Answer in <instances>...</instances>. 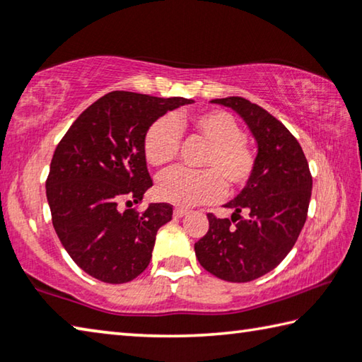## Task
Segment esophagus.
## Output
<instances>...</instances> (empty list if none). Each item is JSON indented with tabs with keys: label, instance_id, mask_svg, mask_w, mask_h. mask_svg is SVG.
<instances>
[{
	"label": "esophagus",
	"instance_id": "esophagus-1",
	"mask_svg": "<svg viewBox=\"0 0 362 362\" xmlns=\"http://www.w3.org/2000/svg\"><path fill=\"white\" fill-rule=\"evenodd\" d=\"M187 214V209H183V207H175L174 209V217L175 218H180V217H183Z\"/></svg>",
	"mask_w": 362,
	"mask_h": 362
}]
</instances>
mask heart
I'll return each mask as SVG.
<instances>
[{
    "mask_svg": "<svg viewBox=\"0 0 362 362\" xmlns=\"http://www.w3.org/2000/svg\"><path fill=\"white\" fill-rule=\"evenodd\" d=\"M187 124L211 144L201 163L206 170H168L158 179L159 198L177 206H196L218 199L223 193V180L230 188L246 185L254 173L255 156L244 142V131L238 121L222 110H212L188 116ZM179 146L180 131L170 116L156 119L145 132L144 153L151 166L163 168L173 163Z\"/></svg>",
    "mask_w": 362,
    "mask_h": 362,
    "instance_id": "heart-1",
    "label": "heart"
}]
</instances>
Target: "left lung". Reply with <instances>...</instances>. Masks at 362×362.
<instances>
[{
    "instance_id": "1",
    "label": "left lung",
    "mask_w": 362,
    "mask_h": 362,
    "mask_svg": "<svg viewBox=\"0 0 362 362\" xmlns=\"http://www.w3.org/2000/svg\"><path fill=\"white\" fill-rule=\"evenodd\" d=\"M211 102L241 116L257 142V156L246 187L225 204L233 209L231 220L209 214V230L194 244V252L214 276L247 283L272 272L291 252L308 214L313 179L297 139L267 110L243 97Z\"/></svg>"
}]
</instances>
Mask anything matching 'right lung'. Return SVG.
Masks as SVG:
<instances>
[{
    "label": "right lung",
    "mask_w": 362,
    "mask_h": 362,
    "mask_svg": "<svg viewBox=\"0 0 362 362\" xmlns=\"http://www.w3.org/2000/svg\"><path fill=\"white\" fill-rule=\"evenodd\" d=\"M188 103L193 100L113 90L78 116L54 151L46 180L54 230L93 278L129 283L148 267L173 206L155 203L144 212L131 207L153 187L144 137L158 118Z\"/></svg>",
    "instance_id": "add662e5"
}]
</instances>
